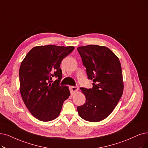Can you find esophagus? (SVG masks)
Listing matches in <instances>:
<instances>
[{
  "mask_svg": "<svg viewBox=\"0 0 148 148\" xmlns=\"http://www.w3.org/2000/svg\"><path fill=\"white\" fill-rule=\"evenodd\" d=\"M70 90L71 94H74L75 92H78L79 90V87L78 86H70Z\"/></svg>",
  "mask_w": 148,
  "mask_h": 148,
  "instance_id": "34e87169",
  "label": "esophagus"
}]
</instances>
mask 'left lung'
<instances>
[{
  "instance_id": "obj_1",
  "label": "left lung",
  "mask_w": 148,
  "mask_h": 148,
  "mask_svg": "<svg viewBox=\"0 0 148 148\" xmlns=\"http://www.w3.org/2000/svg\"><path fill=\"white\" fill-rule=\"evenodd\" d=\"M77 50L92 88H81L86 102L78 106L81 118L90 122L106 119L114 110L123 95L124 84L120 61L114 52L104 46L88 45Z\"/></svg>"
}]
</instances>
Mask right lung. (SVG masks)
Segmentation results:
<instances>
[{
	"instance_id": "add662e5",
	"label": "right lung",
	"mask_w": 148,
	"mask_h": 148,
	"mask_svg": "<svg viewBox=\"0 0 148 148\" xmlns=\"http://www.w3.org/2000/svg\"><path fill=\"white\" fill-rule=\"evenodd\" d=\"M73 46L34 47L27 54L19 69L20 92L30 113L42 121L53 120L70 95L69 87L60 86V64L74 50ZM58 77L53 84L52 78Z\"/></svg>"
}]
</instances>
